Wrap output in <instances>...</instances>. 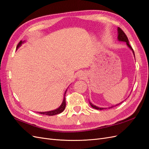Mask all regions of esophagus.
<instances>
[{
	"mask_svg": "<svg viewBox=\"0 0 149 149\" xmlns=\"http://www.w3.org/2000/svg\"><path fill=\"white\" fill-rule=\"evenodd\" d=\"M78 77L81 78H84L85 77V73H84L83 71H79L78 74Z\"/></svg>",
	"mask_w": 149,
	"mask_h": 149,
	"instance_id": "obj_1",
	"label": "esophagus"
}]
</instances>
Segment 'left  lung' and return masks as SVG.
<instances>
[{
    "label": "left lung",
    "instance_id": "obj_1",
    "mask_svg": "<svg viewBox=\"0 0 149 149\" xmlns=\"http://www.w3.org/2000/svg\"><path fill=\"white\" fill-rule=\"evenodd\" d=\"M118 39L119 41L126 42V44H127V45L128 46V47L132 51V52H133V53H134V57H135L134 52V50H133L132 48L131 47V46L130 45V44H129V40H128V38H127V36H126V35L125 34V33L123 31V30H122L121 29H120L119 27L118 28ZM120 103H121V102H120ZM120 103L118 104H116V106H118V105L120 104ZM89 104H90V105L91 106V107L94 108V109H98V110H102V109H106V108H104V107H98L97 106H96L95 105L93 104H92L91 102H90V101H89ZM114 107V106H111V107H109V109H110V108H111V107Z\"/></svg>",
    "mask_w": 149,
    "mask_h": 149
}]
</instances>
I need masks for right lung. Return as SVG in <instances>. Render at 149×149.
Instances as JSON below:
<instances>
[{
    "label": "right lung",
    "instance_id": "right-lung-1",
    "mask_svg": "<svg viewBox=\"0 0 149 149\" xmlns=\"http://www.w3.org/2000/svg\"><path fill=\"white\" fill-rule=\"evenodd\" d=\"M24 42H22V40L19 43V44L17 45V49L19 48L21 45ZM67 90H66V91L64 94V98H63V102L61 103V106L57 108L55 110H53V111H47V112H40L38 113L40 114H45V115H48V116H54V115H56L58 114H60L61 112H62L65 109V107H66V101H65V94H66V92Z\"/></svg>",
    "mask_w": 149,
    "mask_h": 149
}]
</instances>
